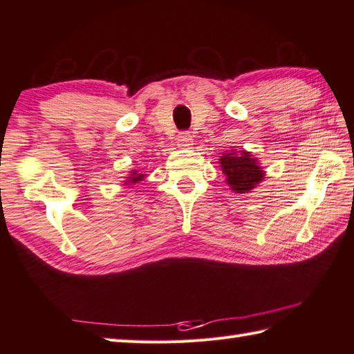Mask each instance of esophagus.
<instances>
[{
	"label": "esophagus",
	"instance_id": "esophagus-1",
	"mask_svg": "<svg viewBox=\"0 0 354 354\" xmlns=\"http://www.w3.org/2000/svg\"><path fill=\"white\" fill-rule=\"evenodd\" d=\"M192 136L190 133H187V131H183V133L178 134V145L183 147V148H187L192 145Z\"/></svg>",
	"mask_w": 354,
	"mask_h": 354
}]
</instances>
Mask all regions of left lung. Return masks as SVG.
<instances>
[{
	"label": "left lung",
	"mask_w": 354,
	"mask_h": 354,
	"mask_svg": "<svg viewBox=\"0 0 354 354\" xmlns=\"http://www.w3.org/2000/svg\"><path fill=\"white\" fill-rule=\"evenodd\" d=\"M220 167L226 175V183L231 185V189L237 194H245L259 184L263 178V171L257 165L256 159L243 151L242 154L230 153L221 156Z\"/></svg>",
	"instance_id": "left-lung-1"
}]
</instances>
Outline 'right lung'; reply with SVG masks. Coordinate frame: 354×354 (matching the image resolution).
Instances as JSON below:
<instances>
[{"label": "right lung", "mask_w": 354, "mask_h": 354, "mask_svg": "<svg viewBox=\"0 0 354 354\" xmlns=\"http://www.w3.org/2000/svg\"><path fill=\"white\" fill-rule=\"evenodd\" d=\"M129 178V183H139V181H142V178H143V175H137V173L134 171L133 173V175H131V176H128ZM128 183V181H127Z\"/></svg>", "instance_id": "right-lung-1"}]
</instances>
